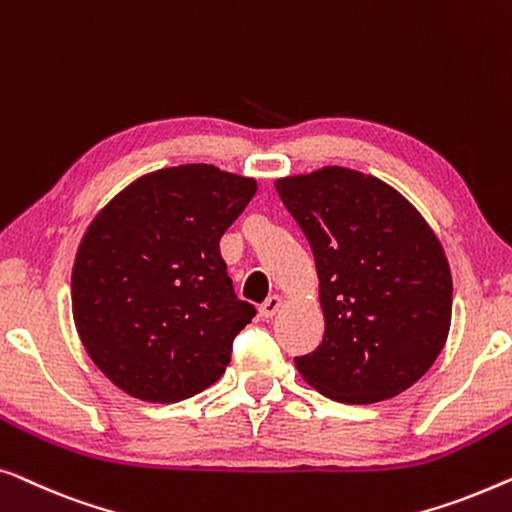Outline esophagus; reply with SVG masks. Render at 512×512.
Returning a JSON list of instances; mask_svg holds the SVG:
<instances>
[{"mask_svg":"<svg viewBox=\"0 0 512 512\" xmlns=\"http://www.w3.org/2000/svg\"><path fill=\"white\" fill-rule=\"evenodd\" d=\"M280 306H283V297H280V294H271V297L259 306V315H262V318H273Z\"/></svg>","mask_w":512,"mask_h":512,"instance_id":"esophagus-1","label":"esophagus"}]
</instances>
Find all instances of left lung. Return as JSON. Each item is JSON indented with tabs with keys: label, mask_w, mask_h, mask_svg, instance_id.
I'll use <instances>...</instances> for the list:
<instances>
[{
	"label": "left lung",
	"mask_w": 512,
	"mask_h": 512,
	"mask_svg": "<svg viewBox=\"0 0 512 512\" xmlns=\"http://www.w3.org/2000/svg\"><path fill=\"white\" fill-rule=\"evenodd\" d=\"M315 255L325 336L294 366L341 403L408 390L448 341L452 276L420 211L376 176L345 167L276 181Z\"/></svg>",
	"instance_id": "obj_1"
}]
</instances>
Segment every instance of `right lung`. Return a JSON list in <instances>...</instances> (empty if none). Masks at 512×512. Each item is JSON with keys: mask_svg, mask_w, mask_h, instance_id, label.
<instances>
[{"mask_svg": "<svg viewBox=\"0 0 512 512\" xmlns=\"http://www.w3.org/2000/svg\"><path fill=\"white\" fill-rule=\"evenodd\" d=\"M255 192V178L213 164L157 169L85 229L71 271L76 331L129 397L174 403L225 373L257 311L234 294L220 236Z\"/></svg>", "mask_w": 512, "mask_h": 512, "instance_id": "add662e5", "label": "right lung"}]
</instances>
